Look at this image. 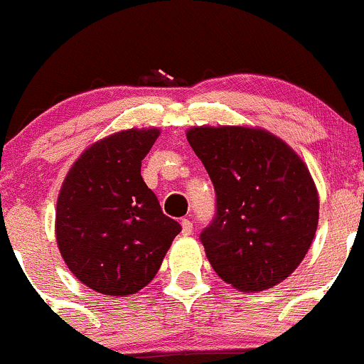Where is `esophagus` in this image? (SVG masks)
<instances>
[{
  "mask_svg": "<svg viewBox=\"0 0 364 364\" xmlns=\"http://www.w3.org/2000/svg\"><path fill=\"white\" fill-rule=\"evenodd\" d=\"M181 226H182V235H183V237H187V235L193 233V223H191L189 219H182Z\"/></svg>",
  "mask_w": 364,
  "mask_h": 364,
  "instance_id": "obj_1",
  "label": "esophagus"
}]
</instances>
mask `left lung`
Segmentation results:
<instances>
[{"label":"left lung","instance_id":"8db88e82","mask_svg":"<svg viewBox=\"0 0 364 364\" xmlns=\"http://www.w3.org/2000/svg\"><path fill=\"white\" fill-rule=\"evenodd\" d=\"M186 136L215 189L217 215L200 237L212 268L243 293L286 280L319 223L306 164L263 127L196 126Z\"/></svg>","mask_w":364,"mask_h":364}]
</instances>
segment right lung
Segmentation results:
<instances>
[{"label": "right lung", "mask_w": 364, "mask_h": 364, "mask_svg": "<svg viewBox=\"0 0 364 364\" xmlns=\"http://www.w3.org/2000/svg\"><path fill=\"white\" fill-rule=\"evenodd\" d=\"M161 131H117L89 145L66 173L55 240L70 272L107 296H129L156 277L181 224L163 213L141 178Z\"/></svg>", "instance_id": "add662e5"}]
</instances>
